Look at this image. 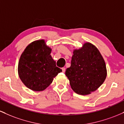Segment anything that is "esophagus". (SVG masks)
Here are the masks:
<instances>
[{
    "instance_id": "obj_1",
    "label": "esophagus",
    "mask_w": 124,
    "mask_h": 124,
    "mask_svg": "<svg viewBox=\"0 0 124 124\" xmlns=\"http://www.w3.org/2000/svg\"><path fill=\"white\" fill-rule=\"evenodd\" d=\"M62 72H65V70H66V69H65V68H62Z\"/></svg>"
}]
</instances>
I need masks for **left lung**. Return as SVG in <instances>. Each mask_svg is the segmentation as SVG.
<instances>
[{"instance_id":"left-lung-1","label":"left lung","mask_w":124,"mask_h":124,"mask_svg":"<svg viewBox=\"0 0 124 124\" xmlns=\"http://www.w3.org/2000/svg\"><path fill=\"white\" fill-rule=\"evenodd\" d=\"M65 75L75 93L89 94L104 82L106 64L97 48L87 42L81 49L73 51L70 67L67 68Z\"/></svg>"}]
</instances>
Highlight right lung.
Listing matches in <instances>:
<instances>
[{
  "label": "right lung",
  "instance_id": "right-lung-1",
  "mask_svg": "<svg viewBox=\"0 0 124 124\" xmlns=\"http://www.w3.org/2000/svg\"><path fill=\"white\" fill-rule=\"evenodd\" d=\"M51 51L44 40H38L29 44L21 55L18 75L30 89L44 90L52 83L54 78L62 72L51 57Z\"/></svg>",
  "mask_w": 124,
  "mask_h": 124
}]
</instances>
